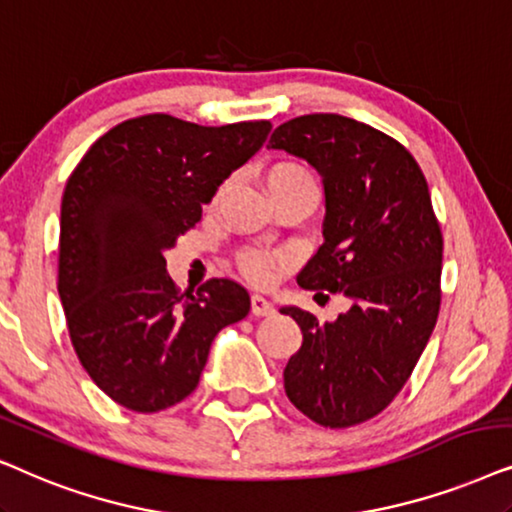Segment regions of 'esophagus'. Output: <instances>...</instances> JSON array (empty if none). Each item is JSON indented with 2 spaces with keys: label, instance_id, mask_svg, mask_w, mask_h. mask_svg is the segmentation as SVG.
Returning a JSON list of instances; mask_svg holds the SVG:
<instances>
[{
  "label": "esophagus",
  "instance_id": "1",
  "mask_svg": "<svg viewBox=\"0 0 512 512\" xmlns=\"http://www.w3.org/2000/svg\"><path fill=\"white\" fill-rule=\"evenodd\" d=\"M250 311H252V316H257V318L271 316V313H274V306H271V302H267L262 295H252Z\"/></svg>",
  "mask_w": 512,
  "mask_h": 512
}]
</instances>
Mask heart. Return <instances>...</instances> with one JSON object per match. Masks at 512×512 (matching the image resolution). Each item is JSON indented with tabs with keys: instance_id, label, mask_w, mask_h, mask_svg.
Returning a JSON list of instances; mask_svg holds the SVG:
<instances>
[{
	"instance_id": "obj_1",
	"label": "heart",
	"mask_w": 512,
	"mask_h": 512,
	"mask_svg": "<svg viewBox=\"0 0 512 512\" xmlns=\"http://www.w3.org/2000/svg\"><path fill=\"white\" fill-rule=\"evenodd\" d=\"M269 189L278 187H302L311 189L318 194V180L309 166L302 161H278L276 166L269 168L267 173ZM224 187L217 189L215 201L220 199ZM236 267L241 274L255 285H269L274 283L278 271L285 267V257L278 252L260 250V248H243L236 252Z\"/></svg>"
}]
</instances>
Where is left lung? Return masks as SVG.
<instances>
[{"mask_svg":"<svg viewBox=\"0 0 512 512\" xmlns=\"http://www.w3.org/2000/svg\"><path fill=\"white\" fill-rule=\"evenodd\" d=\"M269 147L323 177L325 241L297 283L353 302L323 325L297 306L281 309L304 335L285 365V393L325 428L363 424L403 391L440 313L442 231L428 182L398 140L342 114L285 121Z\"/></svg>","mask_w":512,"mask_h":512,"instance_id":"obj_1","label":"left lung"}]
</instances>
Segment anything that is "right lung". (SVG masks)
<instances>
[{"mask_svg": "<svg viewBox=\"0 0 512 512\" xmlns=\"http://www.w3.org/2000/svg\"><path fill=\"white\" fill-rule=\"evenodd\" d=\"M269 131V121L199 126L145 114L109 128L72 170L60 208L58 295L88 377L126 410L182 403L199 386L217 332L248 316L243 285L210 278L180 292L163 252Z\"/></svg>", "mask_w": 512, "mask_h": 512, "instance_id": "right-lung-1", "label": "right lung"}]
</instances>
